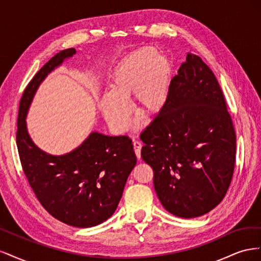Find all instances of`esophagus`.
I'll return each mask as SVG.
<instances>
[{"mask_svg":"<svg viewBox=\"0 0 261 261\" xmlns=\"http://www.w3.org/2000/svg\"><path fill=\"white\" fill-rule=\"evenodd\" d=\"M133 146H134V151H135L136 156L138 158V159H140V152H141V147H143V144H141L138 140H135L133 143Z\"/></svg>","mask_w":261,"mask_h":261,"instance_id":"obj_1","label":"esophagus"}]
</instances>
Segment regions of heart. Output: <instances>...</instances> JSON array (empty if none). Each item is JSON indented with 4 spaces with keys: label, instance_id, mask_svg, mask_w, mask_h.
Instances as JSON below:
<instances>
[{
    "label": "heart",
    "instance_id": "heart-1",
    "mask_svg": "<svg viewBox=\"0 0 261 261\" xmlns=\"http://www.w3.org/2000/svg\"><path fill=\"white\" fill-rule=\"evenodd\" d=\"M172 64L154 48H143L124 59L112 75L111 92L101 96L100 109L115 133L127 130L132 118L128 100L135 94L137 112L152 114L167 101Z\"/></svg>",
    "mask_w": 261,
    "mask_h": 261
}]
</instances>
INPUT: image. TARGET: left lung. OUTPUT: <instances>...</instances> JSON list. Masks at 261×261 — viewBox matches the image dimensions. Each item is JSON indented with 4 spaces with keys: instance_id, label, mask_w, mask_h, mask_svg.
<instances>
[{
    "instance_id": "8db88e82",
    "label": "left lung",
    "mask_w": 261,
    "mask_h": 261,
    "mask_svg": "<svg viewBox=\"0 0 261 261\" xmlns=\"http://www.w3.org/2000/svg\"><path fill=\"white\" fill-rule=\"evenodd\" d=\"M140 139L165 210L191 219L222 201L234 172L236 135L217 78L198 55L187 54Z\"/></svg>"
}]
</instances>
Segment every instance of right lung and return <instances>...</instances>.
Masks as SVG:
<instances>
[{
  "label": "right lung",
  "instance_id": "1",
  "mask_svg": "<svg viewBox=\"0 0 261 261\" xmlns=\"http://www.w3.org/2000/svg\"><path fill=\"white\" fill-rule=\"evenodd\" d=\"M74 48L58 53L35 75L20 99L16 143L23 173L38 200L52 217L75 227H91L111 217L137 159L127 136L92 132L83 144L62 155L35 145L27 129L29 107L40 84Z\"/></svg>",
  "mask_w": 261,
  "mask_h": 261
}]
</instances>
